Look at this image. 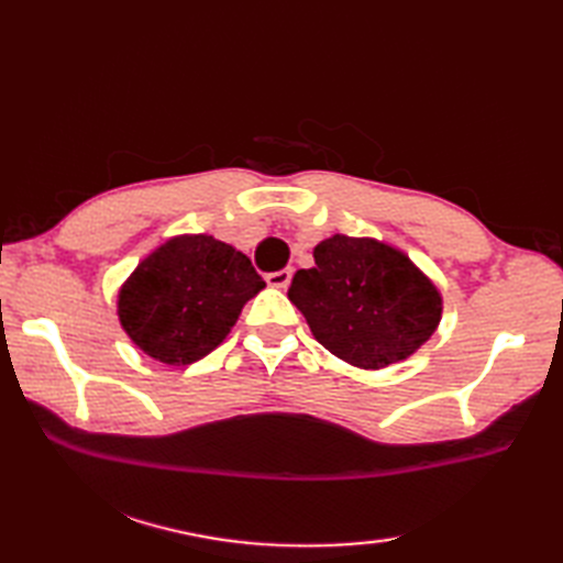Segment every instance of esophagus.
<instances>
[{
  "label": "esophagus",
  "mask_w": 563,
  "mask_h": 563,
  "mask_svg": "<svg viewBox=\"0 0 563 563\" xmlns=\"http://www.w3.org/2000/svg\"><path fill=\"white\" fill-rule=\"evenodd\" d=\"M292 280V268H283V271H275L266 275V283L271 288H288Z\"/></svg>",
  "instance_id": "obj_1"
}]
</instances>
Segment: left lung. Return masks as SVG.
<instances>
[{
    "label": "left lung",
    "instance_id": "1",
    "mask_svg": "<svg viewBox=\"0 0 563 563\" xmlns=\"http://www.w3.org/2000/svg\"><path fill=\"white\" fill-rule=\"evenodd\" d=\"M288 297L327 351L365 369L416 353L442 312L438 288L409 256L345 234L314 246V268L295 273Z\"/></svg>",
    "mask_w": 563,
    "mask_h": 563
}]
</instances>
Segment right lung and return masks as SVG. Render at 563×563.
I'll use <instances>...</instances> for the list:
<instances>
[{
  "mask_svg": "<svg viewBox=\"0 0 563 563\" xmlns=\"http://www.w3.org/2000/svg\"><path fill=\"white\" fill-rule=\"evenodd\" d=\"M263 288L242 251L208 234H184L150 254L125 280L118 317L147 355L190 365L218 349Z\"/></svg>",
  "mask_w": 563,
  "mask_h": 563,
  "instance_id": "1",
  "label": "right lung"
}]
</instances>
